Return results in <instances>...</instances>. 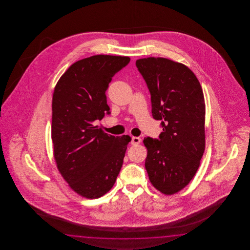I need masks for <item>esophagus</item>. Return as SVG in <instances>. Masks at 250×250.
Here are the masks:
<instances>
[{
	"label": "esophagus",
	"instance_id": "obj_1",
	"mask_svg": "<svg viewBox=\"0 0 250 250\" xmlns=\"http://www.w3.org/2000/svg\"><path fill=\"white\" fill-rule=\"evenodd\" d=\"M140 142H141V138H138V137H132V139H131V145L132 146L138 145V144H140Z\"/></svg>",
	"mask_w": 250,
	"mask_h": 250
}]
</instances>
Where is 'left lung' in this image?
I'll list each match as a JSON object with an SVG mask.
<instances>
[{
	"label": "left lung",
	"instance_id": "8db88e82",
	"mask_svg": "<svg viewBox=\"0 0 250 250\" xmlns=\"http://www.w3.org/2000/svg\"><path fill=\"white\" fill-rule=\"evenodd\" d=\"M136 65L151 94L153 117L163 127L159 140L144 139L146 170L157 190L173 195L190 182L205 152L202 87L191 69L169 59H138Z\"/></svg>",
	"mask_w": 250,
	"mask_h": 250
}]
</instances>
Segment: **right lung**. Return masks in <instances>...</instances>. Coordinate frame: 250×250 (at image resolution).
Segmentation results:
<instances>
[{"mask_svg":"<svg viewBox=\"0 0 250 250\" xmlns=\"http://www.w3.org/2000/svg\"><path fill=\"white\" fill-rule=\"evenodd\" d=\"M127 56L94 55L72 64L54 87L53 157L71 189L94 199L112 188L131 138L114 137L94 125L110 113L105 91Z\"/></svg>","mask_w":250,"mask_h":250,"instance_id":"add662e5","label":"right lung"}]
</instances>
